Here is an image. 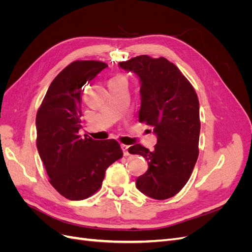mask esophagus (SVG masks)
Returning a JSON list of instances; mask_svg holds the SVG:
<instances>
[{"mask_svg": "<svg viewBox=\"0 0 252 252\" xmlns=\"http://www.w3.org/2000/svg\"><path fill=\"white\" fill-rule=\"evenodd\" d=\"M122 150H123V154H124V156L125 157H128L129 155H130V154H129V151H128V149H129V146H127V145H122Z\"/></svg>", "mask_w": 252, "mask_h": 252, "instance_id": "1", "label": "esophagus"}]
</instances>
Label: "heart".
<instances>
[{
  "instance_id": "obj_1",
  "label": "heart",
  "mask_w": 252,
  "mask_h": 252,
  "mask_svg": "<svg viewBox=\"0 0 252 252\" xmlns=\"http://www.w3.org/2000/svg\"><path fill=\"white\" fill-rule=\"evenodd\" d=\"M113 79H118V80H123V81H126V78L124 77V75H117V77H114Z\"/></svg>"
}]
</instances>
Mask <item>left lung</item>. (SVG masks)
I'll list each match as a JSON object with an SVG mask.
<instances>
[{
    "label": "left lung",
    "instance_id": "left-lung-1",
    "mask_svg": "<svg viewBox=\"0 0 252 252\" xmlns=\"http://www.w3.org/2000/svg\"><path fill=\"white\" fill-rule=\"evenodd\" d=\"M120 66L139 75L142 104L139 121L154 127L155 150L141 144L129 147L148 162L136 188L156 200H166L186 185L199 157L200 105L193 86L168 60L139 56Z\"/></svg>",
    "mask_w": 252,
    "mask_h": 252
}]
</instances>
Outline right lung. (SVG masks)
Instances as JSON below:
<instances>
[{
    "label": "right lung",
    "mask_w": 252,
    "mask_h": 252,
    "mask_svg": "<svg viewBox=\"0 0 252 252\" xmlns=\"http://www.w3.org/2000/svg\"><path fill=\"white\" fill-rule=\"evenodd\" d=\"M108 65L74 61L50 84L36 112V147L49 183L71 201L85 200L102 187L105 171L123 157L116 140L82 139L84 86Z\"/></svg>",
    "instance_id": "obj_1"
}]
</instances>
